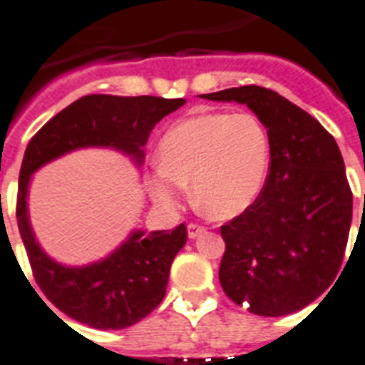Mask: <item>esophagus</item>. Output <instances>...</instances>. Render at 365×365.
<instances>
[{
  "mask_svg": "<svg viewBox=\"0 0 365 365\" xmlns=\"http://www.w3.org/2000/svg\"><path fill=\"white\" fill-rule=\"evenodd\" d=\"M206 228L202 226V224H197V222H190L188 224V237L190 239H195V237H199L200 233H205Z\"/></svg>",
  "mask_w": 365,
  "mask_h": 365,
  "instance_id": "34e87169",
  "label": "esophagus"
}]
</instances>
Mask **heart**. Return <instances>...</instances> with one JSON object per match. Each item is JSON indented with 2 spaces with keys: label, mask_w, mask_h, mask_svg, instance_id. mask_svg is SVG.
Instances as JSON below:
<instances>
[{
  "label": "heart",
  "mask_w": 365,
  "mask_h": 365,
  "mask_svg": "<svg viewBox=\"0 0 365 365\" xmlns=\"http://www.w3.org/2000/svg\"><path fill=\"white\" fill-rule=\"evenodd\" d=\"M159 168L150 175L157 202L177 206L192 182L193 202L212 219H230L252 205L269 165V135L255 113L205 112L163 135Z\"/></svg>",
  "instance_id": "b5f03b06"
}]
</instances>
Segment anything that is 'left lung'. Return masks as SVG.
Instances as JSON below:
<instances>
[{
    "label": "left lung",
    "mask_w": 365,
    "mask_h": 365,
    "mask_svg": "<svg viewBox=\"0 0 365 365\" xmlns=\"http://www.w3.org/2000/svg\"><path fill=\"white\" fill-rule=\"evenodd\" d=\"M200 98L248 105L269 135L262 190L220 226L226 242L220 286L255 315L299 312L333 284L346 255L353 193L335 137L306 110L262 86Z\"/></svg>",
    "instance_id": "left-lung-1"
}]
</instances>
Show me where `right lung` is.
<instances>
[{
  "instance_id": "add662e5",
  "label": "right lung",
  "mask_w": 365,
  "mask_h": 365,
  "mask_svg": "<svg viewBox=\"0 0 365 365\" xmlns=\"http://www.w3.org/2000/svg\"><path fill=\"white\" fill-rule=\"evenodd\" d=\"M185 103L155 96L93 93L56 113L29 141L18 182V228L39 289L70 319L96 329H123L150 315L165 299L170 266L186 244L188 232L185 224L172 232H135L101 262L86 267L61 266L41 252L30 230V175L48 160L83 146H112L141 163V146L153 126Z\"/></svg>"
}]
</instances>
